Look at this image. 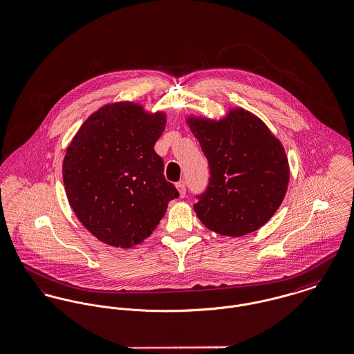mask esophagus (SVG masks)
<instances>
[{
  "label": "esophagus",
  "instance_id": "esophagus-1",
  "mask_svg": "<svg viewBox=\"0 0 354 354\" xmlns=\"http://www.w3.org/2000/svg\"><path fill=\"white\" fill-rule=\"evenodd\" d=\"M176 190L179 192V196H180V198H183V196L186 195V185H185V182H179V183H176Z\"/></svg>",
  "mask_w": 354,
  "mask_h": 354
}]
</instances>
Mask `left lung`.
Here are the masks:
<instances>
[{"label": "left lung", "mask_w": 354, "mask_h": 354, "mask_svg": "<svg viewBox=\"0 0 354 354\" xmlns=\"http://www.w3.org/2000/svg\"><path fill=\"white\" fill-rule=\"evenodd\" d=\"M191 132L209 162L207 190L196 196L201 222L222 236L241 237L267 223L290 180L286 151L254 114L234 108L221 120L189 115Z\"/></svg>", "instance_id": "8db88e82"}]
</instances>
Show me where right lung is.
<instances>
[{"label":"right lung","instance_id":"add662e5","mask_svg":"<svg viewBox=\"0 0 354 354\" xmlns=\"http://www.w3.org/2000/svg\"><path fill=\"white\" fill-rule=\"evenodd\" d=\"M167 124L163 111L149 113L129 101L94 111L66 149L63 183L82 225L115 248L142 243L179 196L164 178L153 147Z\"/></svg>","mask_w":354,"mask_h":354}]
</instances>
